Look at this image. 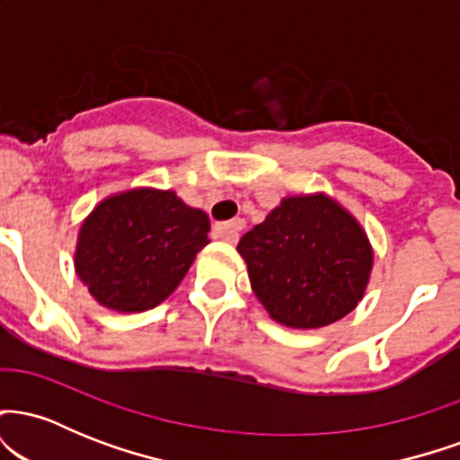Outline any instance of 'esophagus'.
I'll use <instances>...</instances> for the list:
<instances>
[{"instance_id": "34e87169", "label": "esophagus", "mask_w": 460, "mask_h": 460, "mask_svg": "<svg viewBox=\"0 0 460 460\" xmlns=\"http://www.w3.org/2000/svg\"><path fill=\"white\" fill-rule=\"evenodd\" d=\"M214 237H220V240H231L234 242L237 237V229L234 225V220H231L229 225H223V223H216L214 225Z\"/></svg>"}]
</instances>
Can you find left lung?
<instances>
[{
  "label": "left lung",
  "mask_w": 460,
  "mask_h": 460,
  "mask_svg": "<svg viewBox=\"0 0 460 460\" xmlns=\"http://www.w3.org/2000/svg\"><path fill=\"white\" fill-rule=\"evenodd\" d=\"M208 244L203 209L190 208L175 190L134 188L103 199L86 216L73 263L99 305L140 314L175 292Z\"/></svg>",
  "instance_id": "left-lung-1"
}]
</instances>
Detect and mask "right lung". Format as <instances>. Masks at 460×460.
<instances>
[{
    "mask_svg": "<svg viewBox=\"0 0 460 460\" xmlns=\"http://www.w3.org/2000/svg\"><path fill=\"white\" fill-rule=\"evenodd\" d=\"M237 252L270 318L292 329H320L350 314L374 263L358 220L322 192L285 197L242 235Z\"/></svg>",
    "mask_w": 460,
    "mask_h": 460,
    "instance_id": "add662e5",
    "label": "right lung"
}]
</instances>
